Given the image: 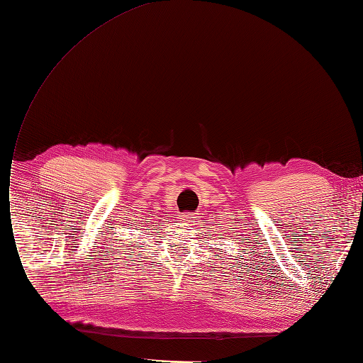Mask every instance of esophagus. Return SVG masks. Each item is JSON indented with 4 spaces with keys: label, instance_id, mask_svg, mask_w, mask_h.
Masks as SVG:
<instances>
[{
    "label": "esophagus",
    "instance_id": "esophagus-1",
    "mask_svg": "<svg viewBox=\"0 0 363 363\" xmlns=\"http://www.w3.org/2000/svg\"><path fill=\"white\" fill-rule=\"evenodd\" d=\"M197 218H199L197 213H185V214H182V220L186 221V223L194 225L196 221H197Z\"/></svg>",
    "mask_w": 363,
    "mask_h": 363
}]
</instances>
